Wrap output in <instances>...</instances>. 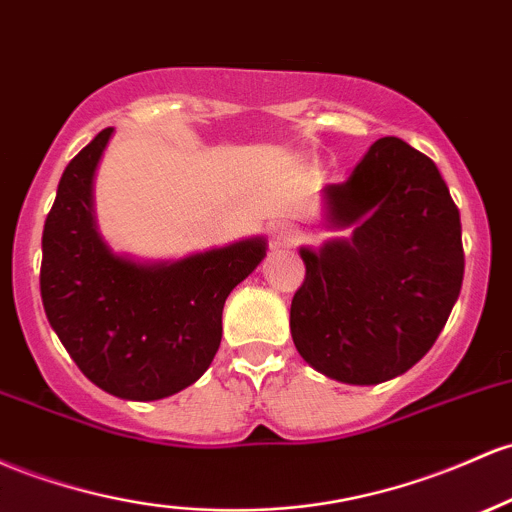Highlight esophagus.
I'll return each instance as SVG.
<instances>
[{"label":"esophagus","mask_w":512,"mask_h":512,"mask_svg":"<svg viewBox=\"0 0 512 512\" xmlns=\"http://www.w3.org/2000/svg\"><path fill=\"white\" fill-rule=\"evenodd\" d=\"M301 230L294 226V223H277L269 230V243L272 247H291L299 243Z\"/></svg>","instance_id":"esophagus-1"}]
</instances>
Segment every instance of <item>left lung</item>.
<instances>
[{
    "mask_svg": "<svg viewBox=\"0 0 512 512\" xmlns=\"http://www.w3.org/2000/svg\"><path fill=\"white\" fill-rule=\"evenodd\" d=\"M328 223L350 238L301 247L306 279L291 338L320 374L381 384L435 345L464 279L459 209L428 155L379 138L347 182L325 187Z\"/></svg>",
    "mask_w": 512,
    "mask_h": 512,
    "instance_id": "8db88e82",
    "label": "left lung"
}]
</instances>
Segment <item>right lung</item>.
Returning a JSON list of instances; mask_svg holds the SVG:
<instances>
[{
  "instance_id": "1",
  "label": "right lung",
  "mask_w": 512,
  "mask_h": 512,
  "mask_svg": "<svg viewBox=\"0 0 512 512\" xmlns=\"http://www.w3.org/2000/svg\"><path fill=\"white\" fill-rule=\"evenodd\" d=\"M114 128L70 160L43 228L41 299L80 372L111 396L157 401L209 369L223 303L267 255L247 238L179 262L116 255L97 230L92 182Z\"/></svg>"
}]
</instances>
